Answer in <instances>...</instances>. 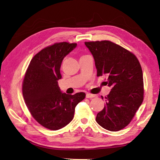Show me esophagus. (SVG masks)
<instances>
[{"label":"esophagus","mask_w":160,"mask_h":160,"mask_svg":"<svg viewBox=\"0 0 160 160\" xmlns=\"http://www.w3.org/2000/svg\"><path fill=\"white\" fill-rule=\"evenodd\" d=\"M95 97H96V95H93V94H90V93L86 94L87 98H95Z\"/></svg>","instance_id":"1"}]
</instances>
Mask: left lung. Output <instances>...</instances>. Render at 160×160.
<instances>
[{
    "instance_id": "8db88e82",
    "label": "left lung",
    "mask_w": 160,
    "mask_h": 160,
    "mask_svg": "<svg viewBox=\"0 0 160 160\" xmlns=\"http://www.w3.org/2000/svg\"><path fill=\"white\" fill-rule=\"evenodd\" d=\"M85 45L93 57L97 75L107 76L106 83L111 88L96 122L107 130L119 131L130 123L143 102L141 65L133 53L111 41L85 42Z\"/></svg>"
}]
</instances>
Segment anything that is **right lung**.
Here are the masks:
<instances>
[{"mask_svg":"<svg viewBox=\"0 0 160 160\" xmlns=\"http://www.w3.org/2000/svg\"><path fill=\"white\" fill-rule=\"evenodd\" d=\"M62 42L47 47L34 56L22 83V95L32 117L43 127L58 130L68 125L74 117L75 108L85 93H62L58 85L64 58L77 47Z\"/></svg>","mask_w":160,"mask_h":160,"instance_id":"add662e5","label":"right lung"}]
</instances>
